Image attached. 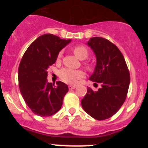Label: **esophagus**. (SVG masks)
<instances>
[{
  "label": "esophagus",
  "instance_id": "34e87169",
  "mask_svg": "<svg viewBox=\"0 0 148 148\" xmlns=\"http://www.w3.org/2000/svg\"><path fill=\"white\" fill-rule=\"evenodd\" d=\"M76 88V86L75 85H69V89L70 90H73V89Z\"/></svg>",
  "mask_w": 148,
  "mask_h": 148
}]
</instances>
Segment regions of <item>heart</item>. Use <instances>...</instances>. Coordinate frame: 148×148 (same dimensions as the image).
Segmentation results:
<instances>
[{
    "label": "heart",
    "mask_w": 148,
    "mask_h": 148,
    "mask_svg": "<svg viewBox=\"0 0 148 148\" xmlns=\"http://www.w3.org/2000/svg\"><path fill=\"white\" fill-rule=\"evenodd\" d=\"M73 52L76 56L77 58L80 60H84L88 57L89 50L86 46L79 44L76 45L73 48ZM62 57V53L60 52L58 55V60H60ZM86 67L88 70L92 69V64L90 63H85ZM59 76L61 78V80L67 84H75L78 82L85 76V73L82 70H73L70 68L64 67L62 68L59 71Z\"/></svg>",
    "instance_id": "1"
}]
</instances>
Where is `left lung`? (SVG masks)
<instances>
[{"mask_svg": "<svg viewBox=\"0 0 148 148\" xmlns=\"http://www.w3.org/2000/svg\"><path fill=\"white\" fill-rule=\"evenodd\" d=\"M87 44L96 56V66L90 80L101 83V88L95 92L88 87L82 106L92 118L104 120L112 117L125 102L130 73L121 51L108 39L91 38Z\"/></svg>", "mask_w": 148, "mask_h": 148, "instance_id": "obj_1", "label": "left lung"}]
</instances>
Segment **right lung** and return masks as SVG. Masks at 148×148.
Segmentation results:
<instances>
[{
	"mask_svg": "<svg viewBox=\"0 0 148 148\" xmlns=\"http://www.w3.org/2000/svg\"><path fill=\"white\" fill-rule=\"evenodd\" d=\"M71 41L53 34L40 35L27 48L18 68V83L26 104L35 114L50 116L61 109L67 85L47 82V69L60 51Z\"/></svg>",
	"mask_w": 148,
	"mask_h": 148,
	"instance_id": "obj_1",
	"label": "right lung"
}]
</instances>
